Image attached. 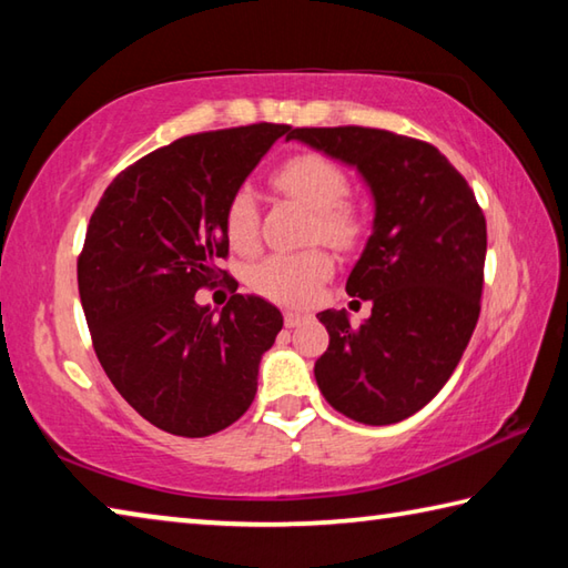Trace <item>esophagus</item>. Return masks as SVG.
I'll return each instance as SVG.
<instances>
[{
  "mask_svg": "<svg viewBox=\"0 0 568 568\" xmlns=\"http://www.w3.org/2000/svg\"><path fill=\"white\" fill-rule=\"evenodd\" d=\"M305 318H307V315L305 313H297V311H285L283 313V321H285L287 328H295V325H301Z\"/></svg>",
  "mask_w": 568,
  "mask_h": 568,
  "instance_id": "esophagus-1",
  "label": "esophagus"
}]
</instances>
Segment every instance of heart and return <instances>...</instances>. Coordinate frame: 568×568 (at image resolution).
Listing matches in <instances>:
<instances>
[{
	"label": "heart",
	"mask_w": 568,
	"mask_h": 568,
	"mask_svg": "<svg viewBox=\"0 0 568 568\" xmlns=\"http://www.w3.org/2000/svg\"><path fill=\"white\" fill-rule=\"evenodd\" d=\"M273 185L313 213L311 237L348 247L361 235V215L351 203L348 178L333 160L318 152H301L273 172ZM227 243L247 253L257 243V205L247 187L235 190L225 207ZM333 273L328 250L311 247L303 253H277L250 271V285L275 303L303 305Z\"/></svg>",
	"instance_id": "b5f03b06"
}]
</instances>
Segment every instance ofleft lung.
Instances as JSON below:
<instances>
[{"instance_id":"obj_1","label":"left lung","mask_w":568,"mask_h":568,"mask_svg":"<svg viewBox=\"0 0 568 568\" xmlns=\"http://www.w3.org/2000/svg\"><path fill=\"white\" fill-rule=\"evenodd\" d=\"M371 190L373 227L345 283L373 303L358 328L345 311L318 313L331 335L315 381L331 406L365 426L413 416L446 386L480 313L486 217L460 172L428 145L388 130L287 132Z\"/></svg>"}]
</instances>
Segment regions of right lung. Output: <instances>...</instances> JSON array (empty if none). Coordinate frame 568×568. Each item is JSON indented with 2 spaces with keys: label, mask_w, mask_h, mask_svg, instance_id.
<instances>
[{
  "label": "right lung",
  "mask_w": 568,
  "mask_h": 568,
  "mask_svg": "<svg viewBox=\"0 0 568 568\" xmlns=\"http://www.w3.org/2000/svg\"><path fill=\"white\" fill-rule=\"evenodd\" d=\"M287 124L190 134L104 190L77 263L94 353L120 396L172 436L203 438L250 408L283 315L257 295L200 305L227 255L225 207Z\"/></svg>",
  "instance_id": "obj_1"
}]
</instances>
